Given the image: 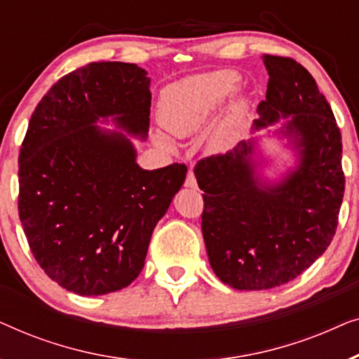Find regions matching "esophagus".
Returning <instances> with one entry per match:
<instances>
[{"label":"esophagus","instance_id":"obj_1","mask_svg":"<svg viewBox=\"0 0 359 359\" xmlns=\"http://www.w3.org/2000/svg\"><path fill=\"white\" fill-rule=\"evenodd\" d=\"M184 186H186V188H191V189H196V188H198V183H196V176H194L193 171H189L188 176H186Z\"/></svg>","mask_w":359,"mask_h":359}]
</instances>
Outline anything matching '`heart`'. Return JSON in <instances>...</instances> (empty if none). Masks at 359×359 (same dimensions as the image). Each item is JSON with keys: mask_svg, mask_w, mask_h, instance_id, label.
I'll list each match as a JSON object with an SVG mask.
<instances>
[{"mask_svg": "<svg viewBox=\"0 0 359 359\" xmlns=\"http://www.w3.org/2000/svg\"><path fill=\"white\" fill-rule=\"evenodd\" d=\"M240 85V75L233 70H215L188 76L161 91L158 119L168 134L191 137L203 132L215 114ZM250 97L243 93L233 96L227 109L219 117L205 137V147L212 154L232 149L242 137L245 121L250 114ZM155 142L165 149H173L168 137L156 134Z\"/></svg>", "mask_w": 359, "mask_h": 359, "instance_id": "heart-1", "label": "heart"}]
</instances>
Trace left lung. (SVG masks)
Returning a JSON list of instances; mask_svg holds the SVG:
<instances>
[{
    "label": "left lung",
    "instance_id": "obj_1",
    "mask_svg": "<svg viewBox=\"0 0 359 359\" xmlns=\"http://www.w3.org/2000/svg\"><path fill=\"white\" fill-rule=\"evenodd\" d=\"M269 81L255 132L225 155L198 161L204 191L203 235L209 263L238 291L278 287L297 278L330 245L345 176L341 134L311 73L292 58L263 55ZM263 136L286 138L297 163L278 180L262 175Z\"/></svg>",
    "mask_w": 359,
    "mask_h": 359
}]
</instances>
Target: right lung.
<instances>
[{
    "mask_svg": "<svg viewBox=\"0 0 359 359\" xmlns=\"http://www.w3.org/2000/svg\"><path fill=\"white\" fill-rule=\"evenodd\" d=\"M150 78L135 63H90L60 78L32 112L19 154V219L48 278L80 296L129 286L155 225L184 183L173 163L144 170ZM111 121L117 131L102 130Z\"/></svg>",
    "mask_w": 359,
    "mask_h": 359,
    "instance_id": "add662e5",
    "label": "right lung"
}]
</instances>
